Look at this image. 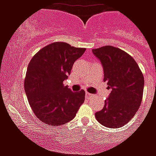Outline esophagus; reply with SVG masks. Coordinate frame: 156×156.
I'll list each match as a JSON object with an SVG mask.
<instances>
[{
    "label": "esophagus",
    "mask_w": 156,
    "mask_h": 156,
    "mask_svg": "<svg viewBox=\"0 0 156 156\" xmlns=\"http://www.w3.org/2000/svg\"><path fill=\"white\" fill-rule=\"evenodd\" d=\"M93 96H94V95H92V94H90V93L86 92V97L87 98V99H90V98L93 97Z\"/></svg>",
    "instance_id": "1"
}]
</instances>
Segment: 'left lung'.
<instances>
[{
  "label": "left lung",
  "mask_w": 156,
  "mask_h": 156,
  "mask_svg": "<svg viewBox=\"0 0 156 156\" xmlns=\"http://www.w3.org/2000/svg\"><path fill=\"white\" fill-rule=\"evenodd\" d=\"M102 64L104 81L112 91L102 110L95 118L108 128H119L128 123L140 107L144 78L134 59L123 50L113 46L92 49Z\"/></svg>",
  "instance_id": "left-lung-1"
}]
</instances>
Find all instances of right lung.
I'll list each match as a JSON object with an SVG mask.
<instances>
[{"label": "right lung", "mask_w": 156, "mask_h": 156, "mask_svg": "<svg viewBox=\"0 0 156 156\" xmlns=\"http://www.w3.org/2000/svg\"><path fill=\"white\" fill-rule=\"evenodd\" d=\"M85 51L67 43L55 42L41 48L30 60L24 82L25 91L33 112L46 125L68 123L84 102V90L73 92L63 82Z\"/></svg>", "instance_id": "obj_1"}]
</instances>
